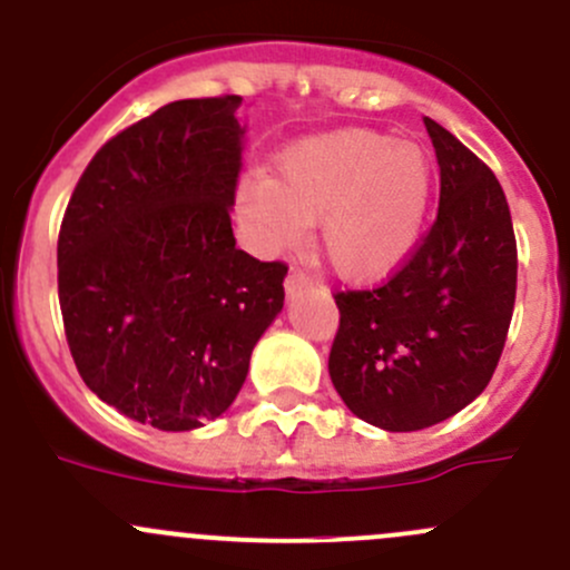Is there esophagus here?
Returning <instances> with one entry per match:
<instances>
[{
  "label": "esophagus",
  "instance_id": "34e87169",
  "mask_svg": "<svg viewBox=\"0 0 570 570\" xmlns=\"http://www.w3.org/2000/svg\"><path fill=\"white\" fill-rule=\"evenodd\" d=\"M308 284H314V278L312 275L306 273V269H301V267H292L289 269V275H286V292H289V295H295V292H301L303 286H308Z\"/></svg>",
  "mask_w": 570,
  "mask_h": 570
}]
</instances>
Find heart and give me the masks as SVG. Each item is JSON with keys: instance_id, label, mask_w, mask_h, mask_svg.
<instances>
[{"instance_id": "obj_1", "label": "heart", "mask_w": 570, "mask_h": 570, "mask_svg": "<svg viewBox=\"0 0 570 570\" xmlns=\"http://www.w3.org/2000/svg\"><path fill=\"white\" fill-rule=\"evenodd\" d=\"M430 163L413 142L347 129L281 157L278 174L239 184L237 212L258 243L289 248L320 223V250L342 278L377 281L407 258L428 215Z\"/></svg>"}]
</instances>
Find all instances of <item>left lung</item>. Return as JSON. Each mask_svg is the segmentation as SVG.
Returning a JSON list of instances; mask_svg holds the SVG:
<instances>
[{
    "label": "left lung",
    "instance_id": "left-lung-1",
    "mask_svg": "<svg viewBox=\"0 0 570 570\" xmlns=\"http://www.w3.org/2000/svg\"><path fill=\"white\" fill-rule=\"evenodd\" d=\"M441 170L439 215L372 289L333 295L327 372L364 422L411 433L455 416L491 381L515 306L513 220L493 170L424 118Z\"/></svg>",
    "mask_w": 570,
    "mask_h": 570
}]
</instances>
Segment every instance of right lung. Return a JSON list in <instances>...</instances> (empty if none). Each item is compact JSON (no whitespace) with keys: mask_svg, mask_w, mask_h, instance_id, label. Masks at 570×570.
Returning a JSON list of instances; mask_svg holds the SVG:
<instances>
[{"mask_svg":"<svg viewBox=\"0 0 570 570\" xmlns=\"http://www.w3.org/2000/svg\"><path fill=\"white\" fill-rule=\"evenodd\" d=\"M239 96L126 126L73 187L57 237L62 325L85 386L135 422L193 430L243 389L284 308V262L237 248Z\"/></svg>","mask_w":570,"mask_h":570,"instance_id":"right-lung-1","label":"right lung"}]
</instances>
